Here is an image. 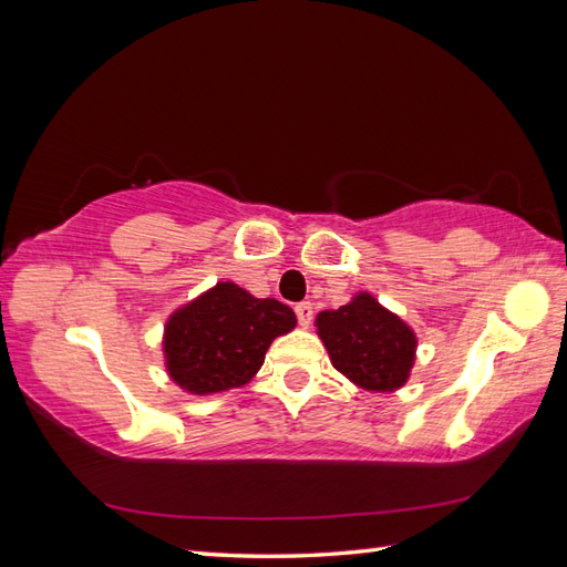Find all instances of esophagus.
<instances>
[{"label":"esophagus","instance_id":"34e87169","mask_svg":"<svg viewBox=\"0 0 567 567\" xmlns=\"http://www.w3.org/2000/svg\"><path fill=\"white\" fill-rule=\"evenodd\" d=\"M295 313H297V319H299V326L307 328L311 323V319H313L311 301H299V305L295 307Z\"/></svg>","mask_w":567,"mask_h":567}]
</instances>
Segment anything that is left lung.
<instances>
[{
	"mask_svg": "<svg viewBox=\"0 0 567 567\" xmlns=\"http://www.w3.org/2000/svg\"><path fill=\"white\" fill-rule=\"evenodd\" d=\"M316 333L336 370L364 391H396L411 377L417 348L413 328L370 292L354 295L340 309L321 311Z\"/></svg>",
	"mask_w": 567,
	"mask_h": 567,
	"instance_id": "left-lung-1",
	"label": "left lung"
}]
</instances>
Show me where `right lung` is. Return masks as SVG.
Instances as JSON below:
<instances>
[{"mask_svg":"<svg viewBox=\"0 0 567 567\" xmlns=\"http://www.w3.org/2000/svg\"><path fill=\"white\" fill-rule=\"evenodd\" d=\"M297 326L278 299H258L234 282H217L168 316L164 360L174 384L209 396L248 384L270 343Z\"/></svg>","mask_w":567,"mask_h":567,"instance_id":"1","label":"right lung"}]
</instances>
